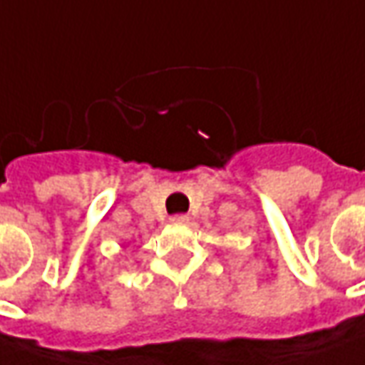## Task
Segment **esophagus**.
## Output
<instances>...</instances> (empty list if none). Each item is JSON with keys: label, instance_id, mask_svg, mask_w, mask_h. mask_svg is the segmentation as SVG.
Instances as JSON below:
<instances>
[{"label": "esophagus", "instance_id": "1", "mask_svg": "<svg viewBox=\"0 0 365 365\" xmlns=\"http://www.w3.org/2000/svg\"><path fill=\"white\" fill-rule=\"evenodd\" d=\"M172 222L173 224H180V225H185V224H190V215H173L172 217Z\"/></svg>", "mask_w": 365, "mask_h": 365}]
</instances>
